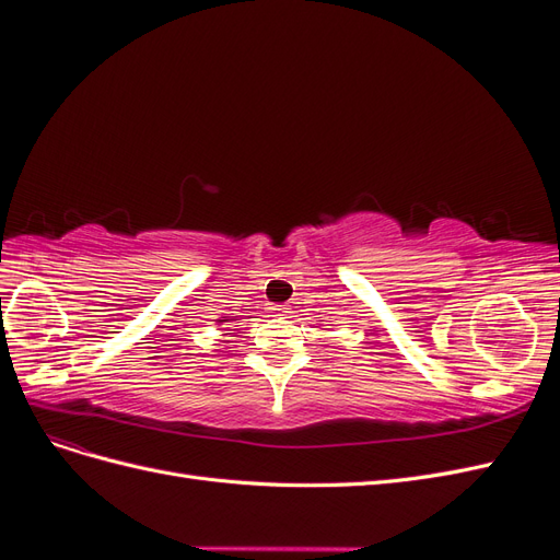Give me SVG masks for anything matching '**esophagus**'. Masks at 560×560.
Segmentation results:
<instances>
[{
  "label": "esophagus",
  "instance_id": "34e87169",
  "mask_svg": "<svg viewBox=\"0 0 560 560\" xmlns=\"http://www.w3.org/2000/svg\"><path fill=\"white\" fill-rule=\"evenodd\" d=\"M268 311H270V315H284V313H290V308H287L284 303H273V306H270Z\"/></svg>",
  "mask_w": 560,
  "mask_h": 560
}]
</instances>
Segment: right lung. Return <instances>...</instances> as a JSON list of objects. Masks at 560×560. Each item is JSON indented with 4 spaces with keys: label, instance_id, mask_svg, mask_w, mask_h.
<instances>
[{
    "label": "right lung",
    "instance_id": "add662e5",
    "mask_svg": "<svg viewBox=\"0 0 560 560\" xmlns=\"http://www.w3.org/2000/svg\"><path fill=\"white\" fill-rule=\"evenodd\" d=\"M219 322H226V319H219Z\"/></svg>",
    "mask_w": 560,
    "mask_h": 560
}]
</instances>
